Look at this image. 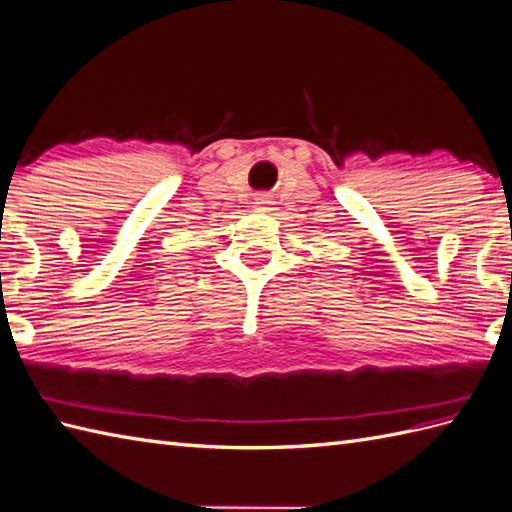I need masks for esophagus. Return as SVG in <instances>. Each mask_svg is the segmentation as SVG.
<instances>
[{
	"mask_svg": "<svg viewBox=\"0 0 512 512\" xmlns=\"http://www.w3.org/2000/svg\"><path fill=\"white\" fill-rule=\"evenodd\" d=\"M269 197L267 195H258L256 197V201H254V206H256V210H260V212H265L267 208H269Z\"/></svg>",
	"mask_w": 512,
	"mask_h": 512,
	"instance_id": "34e87169",
	"label": "esophagus"
}]
</instances>
